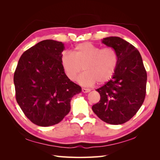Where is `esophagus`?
<instances>
[{
	"label": "esophagus",
	"mask_w": 160,
	"mask_h": 160,
	"mask_svg": "<svg viewBox=\"0 0 160 160\" xmlns=\"http://www.w3.org/2000/svg\"><path fill=\"white\" fill-rule=\"evenodd\" d=\"M89 91H90V90L88 89H85V88H83V89H82V92H83V93H89Z\"/></svg>",
	"instance_id": "34e87169"
}]
</instances>
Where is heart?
I'll return each instance as SVG.
<instances>
[{"mask_svg": "<svg viewBox=\"0 0 160 160\" xmlns=\"http://www.w3.org/2000/svg\"><path fill=\"white\" fill-rule=\"evenodd\" d=\"M61 65L65 75L73 81L82 70L77 81L83 86H91L96 82L103 84L108 81L115 73L118 57L113 48L101 49L90 42L77 45L70 52H65L61 57Z\"/></svg>", "mask_w": 160, "mask_h": 160, "instance_id": "1", "label": "heart"}]
</instances>
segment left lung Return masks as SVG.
Returning a JSON list of instances; mask_svg holds the SVG:
<instances>
[{"label": "left lung", "instance_id": "obj_1", "mask_svg": "<svg viewBox=\"0 0 160 160\" xmlns=\"http://www.w3.org/2000/svg\"><path fill=\"white\" fill-rule=\"evenodd\" d=\"M113 48L118 63L112 78L96 89L101 99L92 106V110L103 122L119 125L127 122L142 105L146 93L147 72L138 50L118 37L102 40Z\"/></svg>", "mask_w": 160, "mask_h": 160}]
</instances>
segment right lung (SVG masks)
I'll list each match as a JSON object with an SVG mask.
<instances>
[{
  "label": "right lung",
  "instance_id": "right-lung-1",
  "mask_svg": "<svg viewBox=\"0 0 160 160\" xmlns=\"http://www.w3.org/2000/svg\"><path fill=\"white\" fill-rule=\"evenodd\" d=\"M62 42L44 40L22 53L14 74L16 99L24 114L38 126L59 123L81 88L67 78L61 65Z\"/></svg>",
  "mask_w": 160,
  "mask_h": 160
}]
</instances>
